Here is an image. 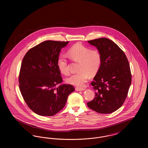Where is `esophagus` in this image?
<instances>
[{
    "instance_id": "obj_1",
    "label": "esophagus",
    "mask_w": 148,
    "mask_h": 148,
    "mask_svg": "<svg viewBox=\"0 0 148 148\" xmlns=\"http://www.w3.org/2000/svg\"><path fill=\"white\" fill-rule=\"evenodd\" d=\"M84 88H79V87H76L75 88V90L76 91H84Z\"/></svg>"
}]
</instances>
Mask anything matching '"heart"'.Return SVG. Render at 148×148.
Returning a JSON list of instances; mask_svg holds the SVG:
<instances>
[{
    "label": "heart",
    "instance_id": "1",
    "mask_svg": "<svg viewBox=\"0 0 148 148\" xmlns=\"http://www.w3.org/2000/svg\"><path fill=\"white\" fill-rule=\"evenodd\" d=\"M67 54L71 60L79 62V71L66 78L68 83L82 86L88 81L89 74L94 75L97 73L101 63V56L97 49H90L82 44L77 43L69 48ZM57 65L59 71L64 75L69 73V66L66 56H61L58 59Z\"/></svg>",
    "mask_w": 148,
    "mask_h": 148
}]
</instances>
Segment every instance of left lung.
Returning <instances> with one entry per match:
<instances>
[{"label":"left lung","instance_id":"1","mask_svg":"<svg viewBox=\"0 0 148 148\" xmlns=\"http://www.w3.org/2000/svg\"><path fill=\"white\" fill-rule=\"evenodd\" d=\"M88 42L100 51L101 63L91 83L95 97L87 105L97 113H113L127 95L132 83L129 63L124 51L112 40L101 38Z\"/></svg>","mask_w":148,"mask_h":148}]
</instances>
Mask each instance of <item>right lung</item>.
<instances>
[{
    "mask_svg": "<svg viewBox=\"0 0 148 148\" xmlns=\"http://www.w3.org/2000/svg\"><path fill=\"white\" fill-rule=\"evenodd\" d=\"M69 42L47 40L29 50L24 57L19 77V88L29 108L41 116H53L65 106L75 90L63 80L57 65L61 49ZM60 85L56 88L57 84Z\"/></svg>",
    "mask_w": 148,
    "mask_h": 148,
    "instance_id": "1",
    "label": "right lung"
}]
</instances>
